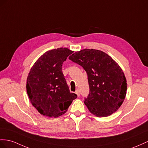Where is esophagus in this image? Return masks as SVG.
<instances>
[{"mask_svg": "<svg viewBox=\"0 0 148 148\" xmlns=\"http://www.w3.org/2000/svg\"><path fill=\"white\" fill-rule=\"evenodd\" d=\"M75 94H77V96L78 97L80 96V91H79V90H76V91H75Z\"/></svg>", "mask_w": 148, "mask_h": 148, "instance_id": "obj_1", "label": "esophagus"}]
</instances>
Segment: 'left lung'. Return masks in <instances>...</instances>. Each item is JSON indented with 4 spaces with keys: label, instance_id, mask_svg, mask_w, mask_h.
I'll return each mask as SVG.
<instances>
[{
    "label": "left lung",
    "instance_id": "left-lung-1",
    "mask_svg": "<svg viewBox=\"0 0 148 148\" xmlns=\"http://www.w3.org/2000/svg\"><path fill=\"white\" fill-rule=\"evenodd\" d=\"M69 59L88 74L90 91L84 104L97 117L117 111L126 96L127 81L123 69L106 53L93 49L74 52Z\"/></svg>",
    "mask_w": 148,
    "mask_h": 148
}]
</instances>
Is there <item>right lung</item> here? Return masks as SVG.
<instances>
[{
	"label": "right lung",
	"mask_w": 148,
	"mask_h": 148,
	"mask_svg": "<svg viewBox=\"0 0 148 148\" xmlns=\"http://www.w3.org/2000/svg\"><path fill=\"white\" fill-rule=\"evenodd\" d=\"M73 51L67 48L48 51L38 59L27 78V92L40 114L58 117L67 111L77 96L70 92L62 71L64 60Z\"/></svg>",
	"instance_id": "obj_1"
}]
</instances>
